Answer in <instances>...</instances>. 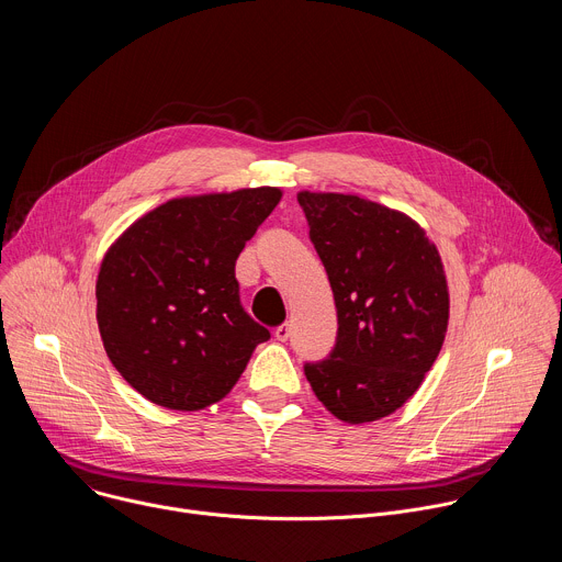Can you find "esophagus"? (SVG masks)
<instances>
[{
	"label": "esophagus",
	"mask_w": 562,
	"mask_h": 562,
	"mask_svg": "<svg viewBox=\"0 0 562 562\" xmlns=\"http://www.w3.org/2000/svg\"><path fill=\"white\" fill-rule=\"evenodd\" d=\"M273 336H276V340H278V342H286V340H289V336H291L289 325H280V327L273 331Z\"/></svg>",
	"instance_id": "esophagus-1"
}]
</instances>
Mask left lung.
<instances>
[{"mask_svg":"<svg viewBox=\"0 0 562 562\" xmlns=\"http://www.w3.org/2000/svg\"><path fill=\"white\" fill-rule=\"evenodd\" d=\"M311 243L336 308L331 356L304 375L338 420H380L420 389L449 325V289L436 245L407 213L345 193L300 191Z\"/></svg>","mask_w":562,"mask_h":562,"instance_id":"obj_1","label":"left lung"}]
</instances>
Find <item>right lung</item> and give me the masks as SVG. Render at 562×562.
<instances>
[{
    "mask_svg": "<svg viewBox=\"0 0 562 562\" xmlns=\"http://www.w3.org/2000/svg\"><path fill=\"white\" fill-rule=\"evenodd\" d=\"M282 200L278 187L173 198L104 254L95 297L109 360L153 405L222 400L271 334L239 304L235 260Z\"/></svg>",
    "mask_w": 562,
    "mask_h": 562,
    "instance_id": "add662e5",
    "label": "right lung"
}]
</instances>
